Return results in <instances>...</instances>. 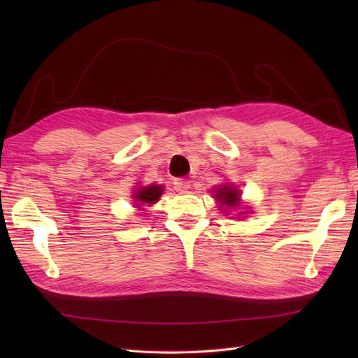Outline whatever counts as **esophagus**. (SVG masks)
<instances>
[{"label": "esophagus", "mask_w": 358, "mask_h": 358, "mask_svg": "<svg viewBox=\"0 0 358 358\" xmlns=\"http://www.w3.org/2000/svg\"><path fill=\"white\" fill-rule=\"evenodd\" d=\"M173 187L177 189L178 192H186L189 187H191V185H189L187 180H183V178H175L173 180Z\"/></svg>", "instance_id": "34e87169"}]
</instances>
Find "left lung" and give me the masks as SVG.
Segmentation results:
<instances>
[{"label":"left lung","mask_w":358,"mask_h":358,"mask_svg":"<svg viewBox=\"0 0 358 358\" xmlns=\"http://www.w3.org/2000/svg\"><path fill=\"white\" fill-rule=\"evenodd\" d=\"M217 199L222 203H224L226 206L234 208L235 204L238 203L240 196H238V191H235V189H232L229 186H223L217 191Z\"/></svg>","instance_id":"8db88e82"}]
</instances>
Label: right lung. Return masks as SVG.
Instances as JSON below:
<instances>
[{"label": "right lung", "instance_id": "right-lung-1", "mask_svg": "<svg viewBox=\"0 0 358 358\" xmlns=\"http://www.w3.org/2000/svg\"><path fill=\"white\" fill-rule=\"evenodd\" d=\"M162 191H163V189L158 187V186H149L146 189H141V191L138 192V195L135 196V199L138 200V201H141V203L152 204V203H155L159 199V195H162Z\"/></svg>", "mask_w": 358, "mask_h": 358}]
</instances>
